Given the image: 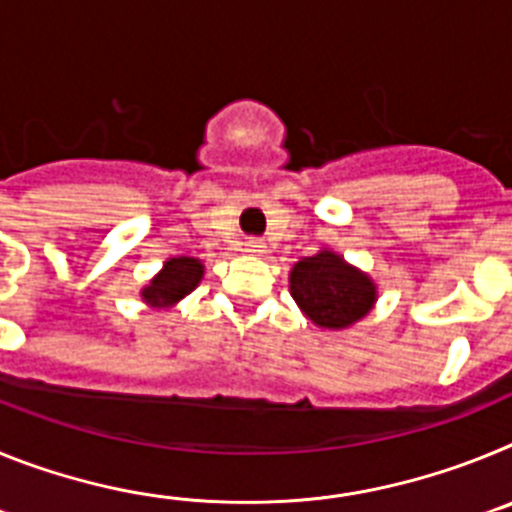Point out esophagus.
<instances>
[{
	"label": "esophagus",
	"mask_w": 512,
	"mask_h": 512,
	"mask_svg": "<svg viewBox=\"0 0 512 512\" xmlns=\"http://www.w3.org/2000/svg\"><path fill=\"white\" fill-rule=\"evenodd\" d=\"M246 251L251 253V256H261V253L266 251V246L261 241H256V238H251V241L246 243Z\"/></svg>",
	"instance_id": "1"
}]
</instances>
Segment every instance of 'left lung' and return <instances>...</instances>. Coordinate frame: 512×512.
I'll list each match as a JSON object with an SVG mask.
<instances>
[{
	"label": "left lung",
	"instance_id": "1",
	"mask_svg": "<svg viewBox=\"0 0 512 512\" xmlns=\"http://www.w3.org/2000/svg\"><path fill=\"white\" fill-rule=\"evenodd\" d=\"M289 292L312 323L330 330L354 325L377 302V284L369 274L346 264L336 251L297 261L289 274Z\"/></svg>",
	"mask_w": 512,
	"mask_h": 512
}]
</instances>
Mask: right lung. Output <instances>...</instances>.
<instances>
[{"mask_svg":"<svg viewBox=\"0 0 512 512\" xmlns=\"http://www.w3.org/2000/svg\"><path fill=\"white\" fill-rule=\"evenodd\" d=\"M202 274H205V266L200 259L176 256V259L166 261L164 269L140 289V297L151 307H171L200 284Z\"/></svg>","mask_w":512,"mask_h":512,"instance_id":"right-lung-1","label":"right lung"}]
</instances>
